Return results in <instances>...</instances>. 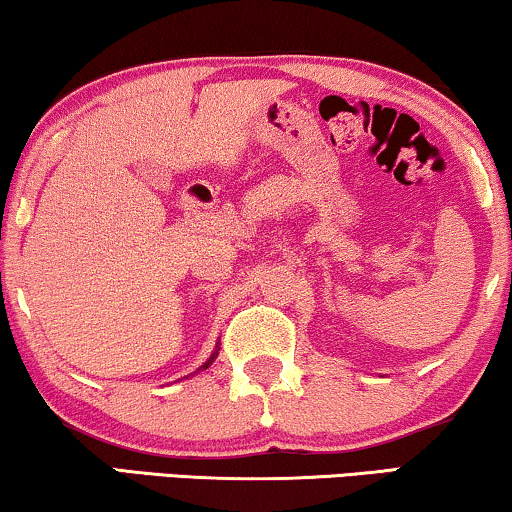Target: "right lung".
Wrapping results in <instances>:
<instances>
[{
  "label": "right lung",
  "mask_w": 512,
  "mask_h": 512,
  "mask_svg": "<svg viewBox=\"0 0 512 512\" xmlns=\"http://www.w3.org/2000/svg\"><path fill=\"white\" fill-rule=\"evenodd\" d=\"M214 356H216V354H214ZM214 356H212V359H209V361H207V363H205V366H202V368H207V366H209V363H212V361H214Z\"/></svg>",
  "instance_id": "1"
}]
</instances>
